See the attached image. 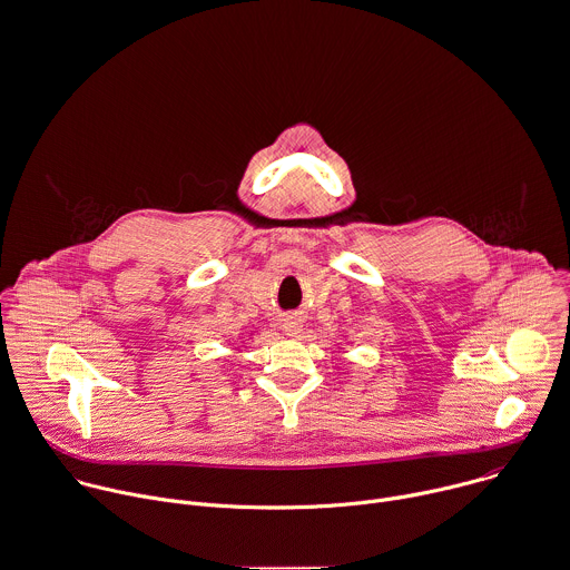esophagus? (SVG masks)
<instances>
[{
	"mask_svg": "<svg viewBox=\"0 0 570 570\" xmlns=\"http://www.w3.org/2000/svg\"><path fill=\"white\" fill-rule=\"evenodd\" d=\"M281 327L287 336H298L303 332V321L298 316H287V318H283Z\"/></svg>",
	"mask_w": 570,
	"mask_h": 570,
	"instance_id": "34e87169",
	"label": "esophagus"
}]
</instances>
